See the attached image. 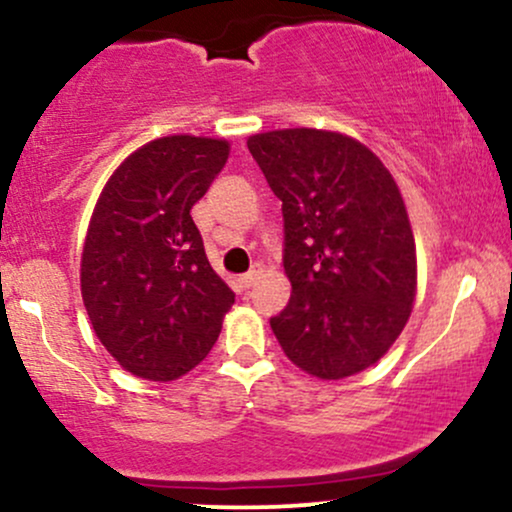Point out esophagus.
Wrapping results in <instances>:
<instances>
[{
    "label": "esophagus",
    "instance_id": "34e87169",
    "mask_svg": "<svg viewBox=\"0 0 512 512\" xmlns=\"http://www.w3.org/2000/svg\"><path fill=\"white\" fill-rule=\"evenodd\" d=\"M257 276H260V267H252L250 272H245L243 276H240V284H243V289H250V286L257 281Z\"/></svg>",
    "mask_w": 512,
    "mask_h": 512
}]
</instances>
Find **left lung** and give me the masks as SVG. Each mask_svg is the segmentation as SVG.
I'll return each mask as SVG.
<instances>
[{
	"mask_svg": "<svg viewBox=\"0 0 512 512\" xmlns=\"http://www.w3.org/2000/svg\"><path fill=\"white\" fill-rule=\"evenodd\" d=\"M248 149L281 199L291 298L269 320L305 373L339 380L373 366L407 325L416 245L397 182L356 139L276 129Z\"/></svg>",
	"mask_w": 512,
	"mask_h": 512,
	"instance_id": "obj_1",
	"label": "left lung"
}]
</instances>
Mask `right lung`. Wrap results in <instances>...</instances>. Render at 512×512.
<instances>
[{
	"label": "right lung",
	"mask_w": 512,
	"mask_h": 512,
	"mask_svg": "<svg viewBox=\"0 0 512 512\" xmlns=\"http://www.w3.org/2000/svg\"><path fill=\"white\" fill-rule=\"evenodd\" d=\"M226 158L223 139H156L115 170L93 209L81 257L88 320L144 380H175L204 361L236 301L190 216Z\"/></svg>",
	"instance_id": "obj_1"
}]
</instances>
